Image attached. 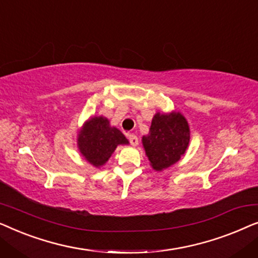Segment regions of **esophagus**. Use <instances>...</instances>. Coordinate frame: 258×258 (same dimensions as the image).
I'll list each match as a JSON object with an SVG mask.
<instances>
[{"mask_svg": "<svg viewBox=\"0 0 258 258\" xmlns=\"http://www.w3.org/2000/svg\"><path fill=\"white\" fill-rule=\"evenodd\" d=\"M128 139H129L130 144H132L133 147H136L137 144H139V139H137V136L134 135V134H130V135H128Z\"/></svg>", "mask_w": 258, "mask_h": 258, "instance_id": "34e87169", "label": "esophagus"}]
</instances>
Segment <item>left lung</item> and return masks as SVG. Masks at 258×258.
<instances>
[{
    "label": "left lung",
    "instance_id": "left-lung-1",
    "mask_svg": "<svg viewBox=\"0 0 258 258\" xmlns=\"http://www.w3.org/2000/svg\"><path fill=\"white\" fill-rule=\"evenodd\" d=\"M190 129L181 112H156L149 134L142 137L148 160L155 170L161 171L181 160L188 149Z\"/></svg>",
    "mask_w": 258,
    "mask_h": 258
}]
</instances>
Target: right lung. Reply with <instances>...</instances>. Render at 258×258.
<instances>
[{"label":"right lung","instance_id":"right-lung-1","mask_svg":"<svg viewBox=\"0 0 258 258\" xmlns=\"http://www.w3.org/2000/svg\"><path fill=\"white\" fill-rule=\"evenodd\" d=\"M128 143L125 136L117 128L111 126L109 119L103 116L88 119L77 135L80 153L96 168L107 163L117 146Z\"/></svg>","mask_w":258,"mask_h":258}]
</instances>
